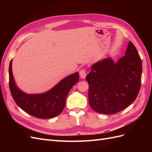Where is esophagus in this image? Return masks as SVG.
<instances>
[{"label":"esophagus","instance_id":"obj_1","mask_svg":"<svg viewBox=\"0 0 152 152\" xmlns=\"http://www.w3.org/2000/svg\"><path fill=\"white\" fill-rule=\"evenodd\" d=\"M79 74H80V77L82 78V79H84V78L86 77V69L85 68H83V69H82V70L80 71V72H79Z\"/></svg>","mask_w":152,"mask_h":152}]
</instances>
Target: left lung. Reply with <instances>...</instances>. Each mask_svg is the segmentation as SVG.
Listing matches in <instances>:
<instances>
[{
  "label": "left lung",
  "mask_w": 152,
  "mask_h": 152,
  "mask_svg": "<svg viewBox=\"0 0 152 152\" xmlns=\"http://www.w3.org/2000/svg\"><path fill=\"white\" fill-rule=\"evenodd\" d=\"M91 68L86 80L89 103L94 111L115 114L134 102L141 87L142 62L132 42L128 44L125 56L117 62L106 58Z\"/></svg>",
  "instance_id": "left-lung-1"
}]
</instances>
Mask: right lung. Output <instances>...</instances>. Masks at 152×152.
Instances as JSON below:
<instances>
[{
  "label": "right lung",
  "instance_id": "1",
  "mask_svg": "<svg viewBox=\"0 0 152 152\" xmlns=\"http://www.w3.org/2000/svg\"><path fill=\"white\" fill-rule=\"evenodd\" d=\"M9 84L12 98L18 107L39 118H50L59 115L65 108L66 96L72 87L79 80L77 72L66 77L46 93L28 94L18 88L12 72V60L9 68Z\"/></svg>",
  "mask_w": 152,
  "mask_h": 152
}]
</instances>
